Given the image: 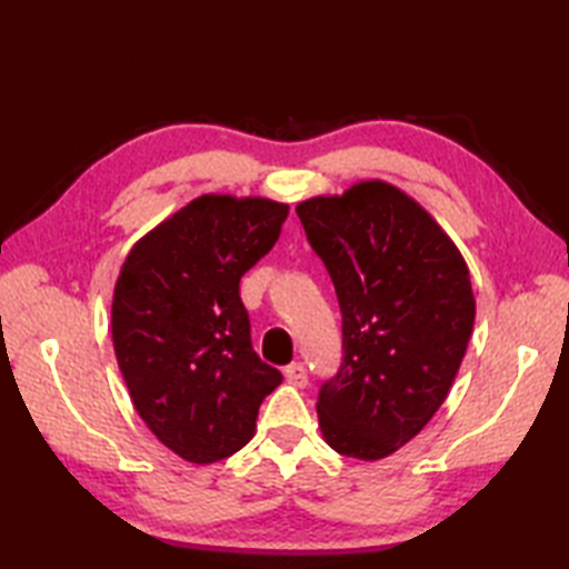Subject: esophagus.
<instances>
[{
	"instance_id": "34e87169",
	"label": "esophagus",
	"mask_w": 569,
	"mask_h": 569,
	"mask_svg": "<svg viewBox=\"0 0 569 569\" xmlns=\"http://www.w3.org/2000/svg\"><path fill=\"white\" fill-rule=\"evenodd\" d=\"M283 377L288 383H293V386H308V369L303 361H293V365H288L283 369Z\"/></svg>"
}]
</instances>
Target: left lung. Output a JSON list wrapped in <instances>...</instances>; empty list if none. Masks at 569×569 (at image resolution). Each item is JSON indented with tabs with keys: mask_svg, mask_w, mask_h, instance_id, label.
<instances>
[{
	"mask_svg": "<svg viewBox=\"0 0 569 569\" xmlns=\"http://www.w3.org/2000/svg\"><path fill=\"white\" fill-rule=\"evenodd\" d=\"M342 312L318 418L332 450L381 459L428 426L462 365L475 293L462 253L406 192L367 180L296 208Z\"/></svg>",
	"mask_w": 569,
	"mask_h": 569,
	"instance_id": "1",
	"label": "left lung"
}]
</instances>
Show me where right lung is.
<instances>
[{"label": "right lung", "mask_w": 569, "mask_h": 569, "mask_svg": "<svg viewBox=\"0 0 569 569\" xmlns=\"http://www.w3.org/2000/svg\"><path fill=\"white\" fill-rule=\"evenodd\" d=\"M288 204L202 196L131 249L112 300L114 355L137 413L188 462L241 450L281 371L251 347L239 281L281 234Z\"/></svg>", "instance_id": "obj_1"}]
</instances>
